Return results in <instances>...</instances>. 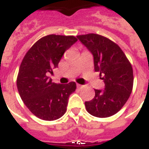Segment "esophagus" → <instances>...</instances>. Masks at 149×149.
I'll use <instances>...</instances> for the list:
<instances>
[{"label":"esophagus","instance_id":"obj_1","mask_svg":"<svg viewBox=\"0 0 149 149\" xmlns=\"http://www.w3.org/2000/svg\"><path fill=\"white\" fill-rule=\"evenodd\" d=\"M77 87L78 88V89H81V88L83 87L82 85H80V84H77Z\"/></svg>","mask_w":149,"mask_h":149}]
</instances>
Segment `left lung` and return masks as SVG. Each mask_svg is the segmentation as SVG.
Masks as SVG:
<instances>
[{"mask_svg":"<svg viewBox=\"0 0 149 149\" xmlns=\"http://www.w3.org/2000/svg\"><path fill=\"white\" fill-rule=\"evenodd\" d=\"M94 57L95 72L104 80V90H95V95L85 103L87 112L97 117H109L120 111L130 97L134 76L130 61L116 43L101 35L77 36Z\"/></svg>","mask_w":149,"mask_h":149,"instance_id":"8db88e82","label":"left lung"}]
</instances>
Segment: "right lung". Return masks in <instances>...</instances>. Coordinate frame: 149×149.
Here are the masks:
<instances>
[{
    "label": "right lung",
    "mask_w": 149,
    "mask_h": 149,
    "mask_svg": "<svg viewBox=\"0 0 149 149\" xmlns=\"http://www.w3.org/2000/svg\"><path fill=\"white\" fill-rule=\"evenodd\" d=\"M77 40L73 36L48 35L36 41L25 54L17 77V88L24 104L36 117L57 120L66 113L76 83L56 84L48 77L58 68L64 52Z\"/></svg>",
    "instance_id": "add662e5"
}]
</instances>
